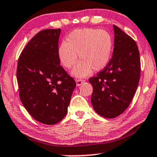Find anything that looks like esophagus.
Here are the masks:
<instances>
[{
    "label": "esophagus",
    "mask_w": 157,
    "mask_h": 157,
    "mask_svg": "<svg viewBox=\"0 0 157 157\" xmlns=\"http://www.w3.org/2000/svg\"><path fill=\"white\" fill-rule=\"evenodd\" d=\"M84 80H83V79H81V78H78L76 80V86H80L82 84V83L84 82Z\"/></svg>",
    "instance_id": "34e87169"
}]
</instances>
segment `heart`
Here are the masks:
<instances>
[{
    "label": "heart",
    "instance_id": "1",
    "mask_svg": "<svg viewBox=\"0 0 157 157\" xmlns=\"http://www.w3.org/2000/svg\"><path fill=\"white\" fill-rule=\"evenodd\" d=\"M113 51V39L104 30L83 29L75 30L58 49V56L64 67L71 68L81 60L72 74L76 77L89 75L91 71H100L108 65Z\"/></svg>",
    "mask_w": 157,
    "mask_h": 157
}]
</instances>
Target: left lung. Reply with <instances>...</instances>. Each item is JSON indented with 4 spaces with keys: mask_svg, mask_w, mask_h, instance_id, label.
Wrapping results in <instances>:
<instances>
[{
    "mask_svg": "<svg viewBox=\"0 0 157 157\" xmlns=\"http://www.w3.org/2000/svg\"><path fill=\"white\" fill-rule=\"evenodd\" d=\"M114 47L108 65L89 78L93 86L91 101L103 117L121 114L132 102L140 78L139 51L134 40L113 25Z\"/></svg>",
    "mask_w": 157,
    "mask_h": 157,
    "instance_id": "left-lung-1",
    "label": "left lung"
}]
</instances>
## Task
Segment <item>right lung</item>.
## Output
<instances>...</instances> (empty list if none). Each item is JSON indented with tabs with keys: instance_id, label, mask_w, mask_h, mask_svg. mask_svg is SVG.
I'll list each match as a JSON object with an SVG mask.
<instances>
[{
	"instance_id": "add662e5",
	"label": "right lung",
	"mask_w": 157,
	"mask_h": 157,
	"mask_svg": "<svg viewBox=\"0 0 157 157\" xmlns=\"http://www.w3.org/2000/svg\"><path fill=\"white\" fill-rule=\"evenodd\" d=\"M61 30L38 32L19 56L17 81L25 109L36 121L53 125L67 113L76 83L60 65L58 56Z\"/></svg>"
}]
</instances>
